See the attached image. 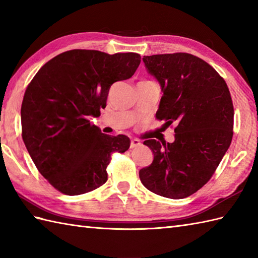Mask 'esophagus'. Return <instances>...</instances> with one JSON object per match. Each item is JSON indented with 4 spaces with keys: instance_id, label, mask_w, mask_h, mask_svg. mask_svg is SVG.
<instances>
[{
    "instance_id": "34e87169",
    "label": "esophagus",
    "mask_w": 258,
    "mask_h": 258,
    "mask_svg": "<svg viewBox=\"0 0 258 258\" xmlns=\"http://www.w3.org/2000/svg\"><path fill=\"white\" fill-rule=\"evenodd\" d=\"M140 145H141V142L139 140H132V141H131L130 147H131V149H135V147H138Z\"/></svg>"
}]
</instances>
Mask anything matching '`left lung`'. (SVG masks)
<instances>
[{
	"label": "left lung",
	"instance_id": "1",
	"mask_svg": "<svg viewBox=\"0 0 258 258\" xmlns=\"http://www.w3.org/2000/svg\"><path fill=\"white\" fill-rule=\"evenodd\" d=\"M143 62L163 93L156 118L176 127L173 143L144 142L154 160L140 171L141 182L157 195L185 199L210 180L231 145V93L210 64L191 54H157Z\"/></svg>",
	"mask_w": 258,
	"mask_h": 258
}]
</instances>
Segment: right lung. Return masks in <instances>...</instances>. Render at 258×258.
I'll use <instances>...</instances> for the list:
<instances>
[{
	"label": "right lung",
	"mask_w": 258,
	"mask_h": 258,
	"mask_svg": "<svg viewBox=\"0 0 258 258\" xmlns=\"http://www.w3.org/2000/svg\"><path fill=\"white\" fill-rule=\"evenodd\" d=\"M138 53L71 50L43 65L27 86L21 107L22 138L43 177L65 195H80L107 180L113 152L130 147L125 135H106L100 116L109 87L135 73Z\"/></svg>",
	"instance_id": "add662e5"
}]
</instances>
